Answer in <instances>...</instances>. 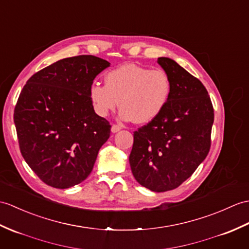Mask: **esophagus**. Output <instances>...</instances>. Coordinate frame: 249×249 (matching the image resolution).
Listing matches in <instances>:
<instances>
[{"label": "esophagus", "instance_id": "obj_1", "mask_svg": "<svg viewBox=\"0 0 249 249\" xmlns=\"http://www.w3.org/2000/svg\"><path fill=\"white\" fill-rule=\"evenodd\" d=\"M121 128H122V127H121L120 125H112L111 126V132H113V134H115V132H118L119 130H121Z\"/></svg>", "mask_w": 249, "mask_h": 249}]
</instances>
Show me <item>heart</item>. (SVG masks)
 Masks as SVG:
<instances>
[{
	"instance_id": "1",
	"label": "heart",
	"mask_w": 249,
	"mask_h": 249,
	"mask_svg": "<svg viewBox=\"0 0 249 249\" xmlns=\"http://www.w3.org/2000/svg\"><path fill=\"white\" fill-rule=\"evenodd\" d=\"M170 92V78L163 70L128 63L108 72L105 86L92 85L90 98L101 117H106L120 104V119L146 124L163 110Z\"/></svg>"
}]
</instances>
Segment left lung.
I'll return each mask as SVG.
<instances>
[{"label": "left lung", "mask_w": 249, "mask_h": 249, "mask_svg": "<svg viewBox=\"0 0 249 249\" xmlns=\"http://www.w3.org/2000/svg\"><path fill=\"white\" fill-rule=\"evenodd\" d=\"M158 63L170 78L169 101L157 118L134 132L129 164L141 186L165 192L187 180L207 157L214 111L199 79L167 57Z\"/></svg>", "instance_id": "1"}]
</instances>
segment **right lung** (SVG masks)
Returning <instances> with one entry per match:
<instances>
[{
  "label": "right lung",
  "mask_w": 249,
  "mask_h": 249,
  "mask_svg": "<svg viewBox=\"0 0 249 249\" xmlns=\"http://www.w3.org/2000/svg\"><path fill=\"white\" fill-rule=\"evenodd\" d=\"M110 66L92 55L69 57L27 80L14 121L26 163L49 186L68 189L90 175L110 124L90 98L96 75Z\"/></svg>",
  "instance_id": "1"
}]
</instances>
